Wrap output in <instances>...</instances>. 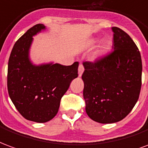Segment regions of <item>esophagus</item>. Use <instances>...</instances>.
I'll return each instance as SVG.
<instances>
[{"label": "esophagus", "instance_id": "obj_1", "mask_svg": "<svg viewBox=\"0 0 148 148\" xmlns=\"http://www.w3.org/2000/svg\"><path fill=\"white\" fill-rule=\"evenodd\" d=\"M84 65H83L82 64H79V69H78L79 76H81L83 73H84Z\"/></svg>", "mask_w": 148, "mask_h": 148}]
</instances>
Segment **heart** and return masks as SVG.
I'll return each instance as SVG.
<instances>
[{
	"label": "heart",
	"mask_w": 148,
	"mask_h": 148,
	"mask_svg": "<svg viewBox=\"0 0 148 148\" xmlns=\"http://www.w3.org/2000/svg\"><path fill=\"white\" fill-rule=\"evenodd\" d=\"M97 40L95 41H94V42H96ZM107 46H108V42L107 41H103L102 42V45H101V49L102 50H105L106 48H107Z\"/></svg>",
	"instance_id": "b5f03b06"
}]
</instances>
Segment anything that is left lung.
Returning a JSON list of instances; mask_svg holds the SVG:
<instances>
[{"mask_svg": "<svg viewBox=\"0 0 148 148\" xmlns=\"http://www.w3.org/2000/svg\"><path fill=\"white\" fill-rule=\"evenodd\" d=\"M114 50L97 61L84 62V99L90 118L102 124L120 121L137 102L142 84L139 49L126 32L112 27Z\"/></svg>", "mask_w": 148, "mask_h": 148, "instance_id": "left-lung-1", "label": "left lung"}]
</instances>
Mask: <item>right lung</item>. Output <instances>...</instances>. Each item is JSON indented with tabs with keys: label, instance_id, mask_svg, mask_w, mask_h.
<instances>
[{
	"label": "right lung",
	"instance_id": "right-lung-1",
	"mask_svg": "<svg viewBox=\"0 0 148 148\" xmlns=\"http://www.w3.org/2000/svg\"><path fill=\"white\" fill-rule=\"evenodd\" d=\"M43 29V24H36L17 40L8 65V91L12 102L24 118L38 123L49 121L58 114L61 98L78 76L79 66L77 61L69 66L31 64L28 54L32 36Z\"/></svg>",
	"mask_w": 148,
	"mask_h": 148
}]
</instances>
